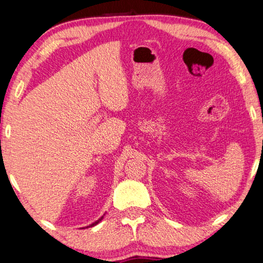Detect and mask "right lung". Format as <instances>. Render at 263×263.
Masks as SVG:
<instances>
[{
  "label": "right lung",
  "mask_w": 263,
  "mask_h": 263,
  "mask_svg": "<svg viewBox=\"0 0 263 263\" xmlns=\"http://www.w3.org/2000/svg\"><path fill=\"white\" fill-rule=\"evenodd\" d=\"M102 219H103V217H101L99 220H96L95 222H92V224H91V225H89V226H87V228H92V226H95V225H97V224H99V222H100V221H101Z\"/></svg>",
  "instance_id": "obj_1"
}]
</instances>
